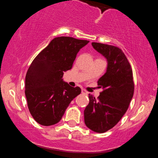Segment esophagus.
<instances>
[{"mask_svg": "<svg viewBox=\"0 0 158 158\" xmlns=\"http://www.w3.org/2000/svg\"><path fill=\"white\" fill-rule=\"evenodd\" d=\"M81 94H85V95H88V92H87L86 91V90H84V89H82V90H81Z\"/></svg>", "mask_w": 158, "mask_h": 158, "instance_id": "esophagus-1", "label": "esophagus"}]
</instances>
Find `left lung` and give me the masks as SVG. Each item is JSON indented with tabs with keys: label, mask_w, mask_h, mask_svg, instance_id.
Masks as SVG:
<instances>
[{
	"label": "left lung",
	"mask_w": 158,
	"mask_h": 158,
	"mask_svg": "<svg viewBox=\"0 0 158 158\" xmlns=\"http://www.w3.org/2000/svg\"><path fill=\"white\" fill-rule=\"evenodd\" d=\"M107 60L106 72L97 81L102 88L97 99L89 94L84 110L85 123L97 133H104L118 123L126 114L134 95L133 73L122 50L112 45L92 42Z\"/></svg>",
	"instance_id": "left-lung-1"
}]
</instances>
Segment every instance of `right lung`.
Here are the masks:
<instances>
[{"label": "right lung", "instance_id": "1", "mask_svg": "<svg viewBox=\"0 0 158 158\" xmlns=\"http://www.w3.org/2000/svg\"><path fill=\"white\" fill-rule=\"evenodd\" d=\"M88 42L72 37L55 38L32 61L25 78V95L29 110L40 125L59 123L70 102L80 94L79 87L70 86L62 77Z\"/></svg>", "mask_w": 158, "mask_h": 158}]
</instances>
